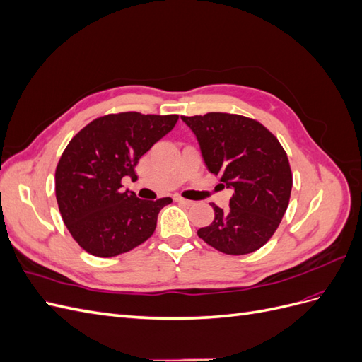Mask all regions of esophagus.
Masks as SVG:
<instances>
[{
    "label": "esophagus",
    "instance_id": "34e87169",
    "mask_svg": "<svg viewBox=\"0 0 362 362\" xmlns=\"http://www.w3.org/2000/svg\"><path fill=\"white\" fill-rule=\"evenodd\" d=\"M175 201L180 202V204H182V205H187V206H192V205L194 204L193 201H189V199H184V198H181V196H177V198H175Z\"/></svg>",
    "mask_w": 362,
    "mask_h": 362
}]
</instances>
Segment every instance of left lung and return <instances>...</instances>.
<instances>
[{"label": "left lung", "mask_w": 362, "mask_h": 362, "mask_svg": "<svg viewBox=\"0 0 362 362\" xmlns=\"http://www.w3.org/2000/svg\"><path fill=\"white\" fill-rule=\"evenodd\" d=\"M181 119L198 139L208 170L234 189L228 211L213 204L214 221L199 229V238L226 255L252 254L287 211L293 185L287 152L255 119L229 113Z\"/></svg>", "instance_id": "left-lung-1"}]
</instances>
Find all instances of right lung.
Masks as SVG:
<instances>
[{
    "mask_svg": "<svg viewBox=\"0 0 362 362\" xmlns=\"http://www.w3.org/2000/svg\"><path fill=\"white\" fill-rule=\"evenodd\" d=\"M177 120L178 115H105L80 129L63 151L56 169L59 210L72 238L90 255L125 254L154 234L160 210L172 199H139L120 187Z\"/></svg>",
    "mask_w": 362,
    "mask_h": 362,
    "instance_id": "right-lung-1",
    "label": "right lung"
}]
</instances>
